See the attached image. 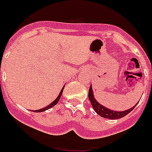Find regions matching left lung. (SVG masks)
<instances>
[{
	"mask_svg": "<svg viewBox=\"0 0 152 152\" xmlns=\"http://www.w3.org/2000/svg\"><path fill=\"white\" fill-rule=\"evenodd\" d=\"M88 97L90 102H91L93 108L99 115H100V116L102 117V118H108V119L111 120L119 119V118H124V117L126 116V115H128V114L130 113V111H133V108H134L135 107H136V105H137V103H136L133 108H129V109L122 111H113V110L109 109V108L103 106V105H101V104L99 103L98 102H97V100L96 99L95 97H94V95H93V88H92V85H90V90H89Z\"/></svg>",
	"mask_w": 152,
	"mask_h": 152,
	"instance_id": "obj_1",
	"label": "left lung"
}]
</instances>
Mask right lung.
Returning <instances> with one entry per match:
<instances>
[{
	"instance_id": "right-lung-1",
	"label": "right lung",
	"mask_w": 152,
	"mask_h": 152,
	"mask_svg": "<svg viewBox=\"0 0 152 152\" xmlns=\"http://www.w3.org/2000/svg\"><path fill=\"white\" fill-rule=\"evenodd\" d=\"M64 87H65V86H64V87H62V90H61L60 93H59V96H57V98L56 99L54 100V101L53 102H51V103L50 104V105H47V106L44 107V108H41V109H39V110H35V111H34V112H42V111H45L46 110L50 109V108H52V107H53L54 105H56V104L58 103V102H59V99H60L61 96H62V92H63Z\"/></svg>"
}]
</instances>
